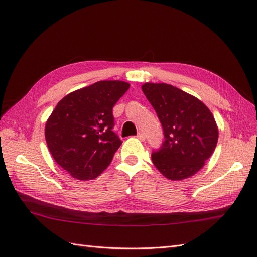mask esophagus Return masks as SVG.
I'll use <instances>...</instances> for the list:
<instances>
[{"label":"esophagus","instance_id":"obj_1","mask_svg":"<svg viewBox=\"0 0 257 257\" xmlns=\"http://www.w3.org/2000/svg\"><path fill=\"white\" fill-rule=\"evenodd\" d=\"M137 138L139 139V141L144 142L145 139H146V136H145V134H144V133H142V132H139V133L137 134Z\"/></svg>","mask_w":257,"mask_h":257}]
</instances>
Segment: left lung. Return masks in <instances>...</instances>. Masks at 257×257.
Segmentation results:
<instances>
[{
  "mask_svg": "<svg viewBox=\"0 0 257 257\" xmlns=\"http://www.w3.org/2000/svg\"><path fill=\"white\" fill-rule=\"evenodd\" d=\"M142 90L164 131V143L151 154L154 166L170 180L194 176L211 157L219 138L212 112L197 97L172 84L146 82Z\"/></svg>",
  "mask_w": 257,
  "mask_h": 257,
  "instance_id": "obj_1",
  "label": "left lung"
}]
</instances>
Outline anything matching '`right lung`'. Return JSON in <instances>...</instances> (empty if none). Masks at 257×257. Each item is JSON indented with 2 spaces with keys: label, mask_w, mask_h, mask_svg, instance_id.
<instances>
[{
  "label": "right lung",
  "mask_w": 257,
  "mask_h": 257,
  "mask_svg": "<svg viewBox=\"0 0 257 257\" xmlns=\"http://www.w3.org/2000/svg\"><path fill=\"white\" fill-rule=\"evenodd\" d=\"M130 88L120 80L97 81L62 98L46 122L45 138L54 161L78 180H92L109 166L122 142L112 108Z\"/></svg>",
  "instance_id": "obj_1"
}]
</instances>
